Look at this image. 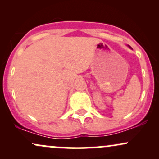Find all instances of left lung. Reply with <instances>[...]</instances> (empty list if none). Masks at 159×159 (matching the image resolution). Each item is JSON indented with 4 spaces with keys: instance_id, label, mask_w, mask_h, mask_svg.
Returning <instances> with one entry per match:
<instances>
[{
    "instance_id": "1",
    "label": "left lung",
    "mask_w": 159,
    "mask_h": 159,
    "mask_svg": "<svg viewBox=\"0 0 159 159\" xmlns=\"http://www.w3.org/2000/svg\"><path fill=\"white\" fill-rule=\"evenodd\" d=\"M128 46H129V48H131V46H130V45H128Z\"/></svg>"
}]
</instances>
